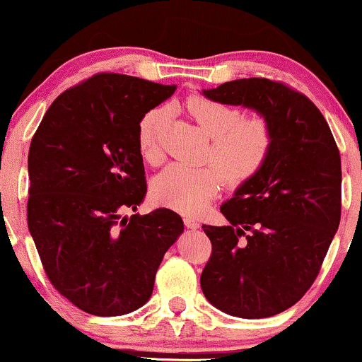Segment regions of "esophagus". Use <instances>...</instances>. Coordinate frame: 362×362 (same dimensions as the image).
<instances>
[{"mask_svg": "<svg viewBox=\"0 0 362 362\" xmlns=\"http://www.w3.org/2000/svg\"><path fill=\"white\" fill-rule=\"evenodd\" d=\"M184 223H185V226L189 228V230H199V226H201L197 219L192 218V216H185Z\"/></svg>", "mask_w": 362, "mask_h": 362, "instance_id": "1", "label": "esophagus"}]
</instances>
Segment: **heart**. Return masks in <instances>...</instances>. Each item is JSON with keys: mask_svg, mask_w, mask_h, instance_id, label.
<instances>
[{"mask_svg": "<svg viewBox=\"0 0 362 362\" xmlns=\"http://www.w3.org/2000/svg\"><path fill=\"white\" fill-rule=\"evenodd\" d=\"M199 127L211 138V168H189L170 165L153 180V194L160 202L185 214H199L219 190V177L224 184L240 185L264 167L272 149V131L264 119H242L240 110L213 98L194 95L187 100ZM163 110L151 109L138 124V148L149 163L160 160L158 127Z\"/></svg>", "mask_w": 362, "mask_h": 362, "instance_id": "obj_1", "label": "heart"}]
</instances>
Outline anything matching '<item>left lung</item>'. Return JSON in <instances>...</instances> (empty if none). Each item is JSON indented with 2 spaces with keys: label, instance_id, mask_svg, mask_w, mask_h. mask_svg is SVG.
Returning a JSON list of instances; mask_svg holds the SVG:
<instances>
[{
  "label": "left lung",
  "instance_id": "left-lung-1",
  "mask_svg": "<svg viewBox=\"0 0 362 362\" xmlns=\"http://www.w3.org/2000/svg\"><path fill=\"white\" fill-rule=\"evenodd\" d=\"M202 95L255 110L272 131L264 167L219 207L226 226H202L213 243L202 293L233 317H272L310 289L337 233L339 148L317 105L282 83L242 78Z\"/></svg>",
  "mask_w": 362,
  "mask_h": 362
}]
</instances>
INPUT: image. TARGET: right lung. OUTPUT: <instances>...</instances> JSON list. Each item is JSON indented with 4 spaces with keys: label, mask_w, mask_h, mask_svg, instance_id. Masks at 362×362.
Instances as JSON below:
<instances>
[{
    "label": "right lung",
    "mask_w": 362,
    "mask_h": 362,
    "mask_svg": "<svg viewBox=\"0 0 362 362\" xmlns=\"http://www.w3.org/2000/svg\"><path fill=\"white\" fill-rule=\"evenodd\" d=\"M177 90L100 73L59 95L28 149V231L49 281L74 306L117 317L151 298L158 267L184 233L167 207L120 216L144 201L138 124Z\"/></svg>",
    "instance_id": "right-lung-1"
}]
</instances>
